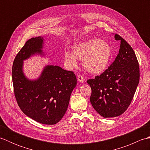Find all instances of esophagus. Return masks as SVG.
<instances>
[{"instance_id": "1", "label": "esophagus", "mask_w": 150, "mask_h": 150, "mask_svg": "<svg viewBox=\"0 0 150 150\" xmlns=\"http://www.w3.org/2000/svg\"><path fill=\"white\" fill-rule=\"evenodd\" d=\"M77 80L79 82H84V79L83 78V77L81 75H78V77H77Z\"/></svg>"}]
</instances>
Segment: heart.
<instances>
[{
	"instance_id": "b5f03b06",
	"label": "heart",
	"mask_w": 150,
	"mask_h": 150,
	"mask_svg": "<svg viewBox=\"0 0 150 150\" xmlns=\"http://www.w3.org/2000/svg\"><path fill=\"white\" fill-rule=\"evenodd\" d=\"M113 50L107 41L93 39L76 44L72 53L64 54V60L67 68L73 69L77 68L78 60H82V66L92 74H100L108 68L112 57Z\"/></svg>"
}]
</instances>
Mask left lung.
<instances>
[{
    "label": "left lung",
    "mask_w": 150,
    "mask_h": 150,
    "mask_svg": "<svg viewBox=\"0 0 150 150\" xmlns=\"http://www.w3.org/2000/svg\"><path fill=\"white\" fill-rule=\"evenodd\" d=\"M120 41L119 53L110 66L87 83L91 88L90 102L97 112L104 118L122 115L129 106L139 82V66L131 46L115 34Z\"/></svg>",
    "instance_id": "8db88e82"
}]
</instances>
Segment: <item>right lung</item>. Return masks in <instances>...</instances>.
<instances>
[{
    "instance_id": "1",
    "label": "right lung",
    "mask_w": 150,
    "mask_h": 150,
    "mask_svg": "<svg viewBox=\"0 0 150 150\" xmlns=\"http://www.w3.org/2000/svg\"><path fill=\"white\" fill-rule=\"evenodd\" d=\"M44 42L42 37L27 41L13 64L12 81L16 100L22 112L38 122L53 125L64 115L77 82L73 71L54 65L44 66L37 79L26 77L24 61L35 55L45 57Z\"/></svg>"
}]
</instances>
